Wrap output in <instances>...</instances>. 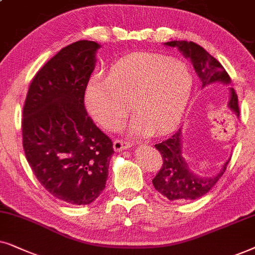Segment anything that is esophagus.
<instances>
[{"mask_svg":"<svg viewBox=\"0 0 255 255\" xmlns=\"http://www.w3.org/2000/svg\"><path fill=\"white\" fill-rule=\"evenodd\" d=\"M113 147H114L115 151H122V150H126V149L130 148L131 144L129 143V142L121 141V140H115L114 143H113Z\"/></svg>","mask_w":255,"mask_h":255,"instance_id":"34e87169","label":"esophagus"}]
</instances>
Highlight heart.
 I'll return each mask as SVG.
<instances>
[{"mask_svg": "<svg viewBox=\"0 0 255 255\" xmlns=\"http://www.w3.org/2000/svg\"><path fill=\"white\" fill-rule=\"evenodd\" d=\"M193 87L189 66L159 54L137 53L115 64L107 79L94 76L85 90V107L106 129H117L128 114L136 117L129 133H170L182 120Z\"/></svg>", "mask_w": 255, "mask_h": 255, "instance_id": "b5f03b06", "label": "heart"}]
</instances>
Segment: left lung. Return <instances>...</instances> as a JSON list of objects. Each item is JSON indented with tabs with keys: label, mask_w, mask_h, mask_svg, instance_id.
Returning <instances> with one entry per match:
<instances>
[{
	"label": "left lung",
	"mask_w": 255,
	"mask_h": 255,
	"mask_svg": "<svg viewBox=\"0 0 255 255\" xmlns=\"http://www.w3.org/2000/svg\"><path fill=\"white\" fill-rule=\"evenodd\" d=\"M164 45L177 47L185 58L190 59L196 73L202 80V88L215 83L231 84V78L222 64L198 44L186 40H171L164 43ZM229 108L239 117L238 97L232 87H230ZM155 147L161 152L163 165L152 179V184L162 196L175 202L192 201L208 193L224 175L231 159L229 158L224 163L218 174L211 177H202L189 168L185 158L183 157L181 129L162 143L155 144Z\"/></svg>",
	"instance_id": "left-lung-1"
}]
</instances>
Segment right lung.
I'll use <instances>...</instances> for the list:
<instances>
[{
	"mask_svg": "<svg viewBox=\"0 0 255 255\" xmlns=\"http://www.w3.org/2000/svg\"><path fill=\"white\" fill-rule=\"evenodd\" d=\"M98 49L92 40H78L60 50L33 77L23 107V148L33 174L72 205L99 197L114 152L84 105Z\"/></svg>",
	"mask_w": 255,
	"mask_h": 255,
	"instance_id": "1",
	"label": "right lung"
}]
</instances>
